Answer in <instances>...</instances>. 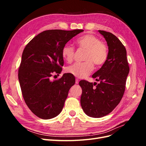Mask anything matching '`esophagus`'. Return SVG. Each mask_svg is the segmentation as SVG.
I'll list each match as a JSON object with an SVG mask.
<instances>
[{
    "mask_svg": "<svg viewBox=\"0 0 146 146\" xmlns=\"http://www.w3.org/2000/svg\"><path fill=\"white\" fill-rule=\"evenodd\" d=\"M78 83H79L78 79V78H76V84H78Z\"/></svg>",
    "mask_w": 146,
    "mask_h": 146,
    "instance_id": "esophagus-1",
    "label": "esophagus"
}]
</instances>
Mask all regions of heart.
Listing matches in <instances>:
<instances>
[{
	"mask_svg": "<svg viewBox=\"0 0 146 146\" xmlns=\"http://www.w3.org/2000/svg\"><path fill=\"white\" fill-rule=\"evenodd\" d=\"M81 49L86 50L83 63H76L69 66L66 71L78 78H85L91 73L96 66H102L108 58V47L100 39L93 34H87L79 38L77 41ZM75 48L70 44H66L62 48V56L69 63L72 62Z\"/></svg>",
	"mask_w": 146,
	"mask_h": 146,
	"instance_id": "obj_1",
	"label": "heart"
}]
</instances>
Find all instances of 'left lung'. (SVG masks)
<instances>
[{
  "label": "left lung",
  "instance_id": "obj_1",
  "mask_svg": "<svg viewBox=\"0 0 146 146\" xmlns=\"http://www.w3.org/2000/svg\"><path fill=\"white\" fill-rule=\"evenodd\" d=\"M99 32L108 46L107 61L92 76L99 83L86 80L79 82L82 89V108L88 116L92 117L107 115L120 102L130 70L125 47L121 41L111 33L104 30Z\"/></svg>",
  "mask_w": 146,
  "mask_h": 146
}]
</instances>
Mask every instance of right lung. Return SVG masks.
Masks as SVG:
<instances>
[{"mask_svg": "<svg viewBox=\"0 0 146 146\" xmlns=\"http://www.w3.org/2000/svg\"><path fill=\"white\" fill-rule=\"evenodd\" d=\"M83 30H48L35 36L24 48L18 69L24 100L32 112L43 119L56 117L62 111L68 92L76 82L73 75H59L64 60L62 48Z\"/></svg>", "mask_w": 146, "mask_h": 146, "instance_id": "add662e5", "label": "right lung"}]
</instances>
